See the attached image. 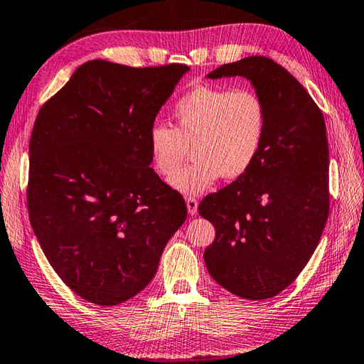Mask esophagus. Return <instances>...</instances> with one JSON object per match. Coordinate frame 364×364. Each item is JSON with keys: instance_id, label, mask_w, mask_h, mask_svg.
Segmentation results:
<instances>
[{"instance_id": "esophagus-1", "label": "esophagus", "mask_w": 364, "mask_h": 364, "mask_svg": "<svg viewBox=\"0 0 364 364\" xmlns=\"http://www.w3.org/2000/svg\"><path fill=\"white\" fill-rule=\"evenodd\" d=\"M185 204H187L188 214H190V215H196V212H198V201L195 200V198H193V196H188L187 200H185Z\"/></svg>"}]
</instances>
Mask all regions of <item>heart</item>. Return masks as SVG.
I'll return each instance as SVG.
<instances>
[{
  "instance_id": "heart-1",
  "label": "heart",
  "mask_w": 364,
  "mask_h": 364,
  "mask_svg": "<svg viewBox=\"0 0 364 364\" xmlns=\"http://www.w3.org/2000/svg\"><path fill=\"white\" fill-rule=\"evenodd\" d=\"M176 128L154 123L147 144L155 169L173 174L194 149V161L169 179L183 195H200L220 177L236 181L249 173L262 154L267 132V106L250 88L200 85L174 106Z\"/></svg>"
}]
</instances>
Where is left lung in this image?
Listing matches in <instances>:
<instances>
[{"label":"left lung","mask_w":364,"mask_h":364,"mask_svg":"<svg viewBox=\"0 0 364 364\" xmlns=\"http://www.w3.org/2000/svg\"><path fill=\"white\" fill-rule=\"evenodd\" d=\"M236 75L263 97L267 132L249 173L200 204L215 228L204 263L225 290L257 301L285 290L318 245L330 212V152L323 114L289 71L255 55L205 77Z\"/></svg>","instance_id":"8db88e82"}]
</instances>
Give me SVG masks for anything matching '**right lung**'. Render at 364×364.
Returning <instances> with one entry per match:
<instances>
[{
  "instance_id": "1",
  "label": "right lung",
  "mask_w": 364,
  "mask_h": 364,
  "mask_svg": "<svg viewBox=\"0 0 364 364\" xmlns=\"http://www.w3.org/2000/svg\"><path fill=\"white\" fill-rule=\"evenodd\" d=\"M188 71L87 61L34 122V236L61 280L93 304H120L146 289L187 218L181 193L149 168L147 134Z\"/></svg>"
}]
</instances>
